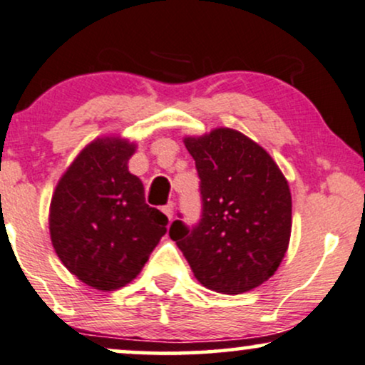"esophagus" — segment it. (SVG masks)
Listing matches in <instances>:
<instances>
[{
	"instance_id": "obj_1",
	"label": "esophagus",
	"mask_w": 365,
	"mask_h": 365,
	"mask_svg": "<svg viewBox=\"0 0 365 365\" xmlns=\"http://www.w3.org/2000/svg\"><path fill=\"white\" fill-rule=\"evenodd\" d=\"M161 210L165 212V215L168 217V220H172V217H173V204L163 205V207H161Z\"/></svg>"
}]
</instances>
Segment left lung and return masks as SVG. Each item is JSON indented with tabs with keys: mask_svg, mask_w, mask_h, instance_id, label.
<instances>
[{
	"mask_svg": "<svg viewBox=\"0 0 365 365\" xmlns=\"http://www.w3.org/2000/svg\"><path fill=\"white\" fill-rule=\"evenodd\" d=\"M185 146L200 178L202 212L193 225L173 220L170 237L205 288L249 292L274 274L288 249V182L259 145L234 129L187 138Z\"/></svg>",
	"mask_w": 365,
	"mask_h": 365,
	"instance_id": "8db88e82",
	"label": "left lung"
}]
</instances>
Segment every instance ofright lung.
I'll list each match as a JSON object with an SVG mask.
<instances>
[{
  "label": "right lung",
  "mask_w": 365,
  "mask_h": 365,
  "mask_svg": "<svg viewBox=\"0 0 365 365\" xmlns=\"http://www.w3.org/2000/svg\"><path fill=\"white\" fill-rule=\"evenodd\" d=\"M133 151L118 138L92 141L50 204V236L60 261L104 292L136 278L167 232V215L146 204L141 180L128 172Z\"/></svg>",
  "instance_id": "1"
}]
</instances>
